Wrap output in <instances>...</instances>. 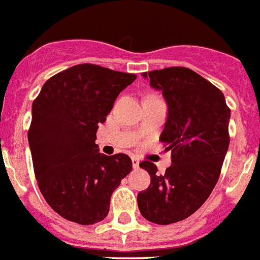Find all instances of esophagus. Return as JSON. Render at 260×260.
Returning <instances> with one entry per match:
<instances>
[{
  "label": "esophagus",
  "instance_id": "esophagus-1",
  "mask_svg": "<svg viewBox=\"0 0 260 260\" xmlns=\"http://www.w3.org/2000/svg\"><path fill=\"white\" fill-rule=\"evenodd\" d=\"M132 161H133V166H134V168H138V166H140V159L137 158V157H132Z\"/></svg>",
  "mask_w": 260,
  "mask_h": 260
}]
</instances>
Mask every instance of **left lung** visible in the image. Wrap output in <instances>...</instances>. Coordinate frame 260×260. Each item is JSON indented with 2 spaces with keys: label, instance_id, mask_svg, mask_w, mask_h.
I'll return each mask as SVG.
<instances>
[{
  "label": "left lung",
  "instance_id": "left-lung-1",
  "mask_svg": "<svg viewBox=\"0 0 260 260\" xmlns=\"http://www.w3.org/2000/svg\"><path fill=\"white\" fill-rule=\"evenodd\" d=\"M142 76L162 92L168 105L159 141L172 150V165L158 174L153 162H141L150 174V185L137 200L145 219L166 225L189 217L212 193L230 146L231 110L217 87L189 68H164Z\"/></svg>",
  "mask_w": 260,
  "mask_h": 260
}]
</instances>
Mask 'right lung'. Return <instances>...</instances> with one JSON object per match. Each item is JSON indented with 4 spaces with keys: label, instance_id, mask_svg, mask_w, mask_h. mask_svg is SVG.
Returning a JSON list of instances; mask_svg holds the SVG:
<instances>
[{
    "label": "right lung",
    "instance_id": "right-lung-1",
    "mask_svg": "<svg viewBox=\"0 0 260 260\" xmlns=\"http://www.w3.org/2000/svg\"><path fill=\"white\" fill-rule=\"evenodd\" d=\"M137 76L78 64L48 79L32 105L28 141L41 194L61 217L102 221L110 199L133 169L123 153H99L96 132L120 91Z\"/></svg>",
    "mask_w": 260,
    "mask_h": 260
}]
</instances>
